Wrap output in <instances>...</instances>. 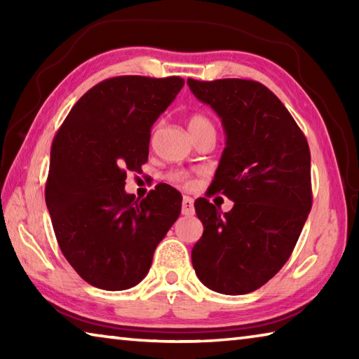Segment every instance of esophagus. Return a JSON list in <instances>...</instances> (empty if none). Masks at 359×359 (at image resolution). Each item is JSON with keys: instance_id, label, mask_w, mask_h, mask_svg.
I'll return each instance as SVG.
<instances>
[{"instance_id": "34e87169", "label": "esophagus", "mask_w": 359, "mask_h": 359, "mask_svg": "<svg viewBox=\"0 0 359 359\" xmlns=\"http://www.w3.org/2000/svg\"><path fill=\"white\" fill-rule=\"evenodd\" d=\"M182 214L184 215H193L194 214V204L190 196H184L182 199Z\"/></svg>"}]
</instances>
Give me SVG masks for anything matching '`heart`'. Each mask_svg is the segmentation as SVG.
<instances>
[{"label": "heart", "mask_w": 359, "mask_h": 359, "mask_svg": "<svg viewBox=\"0 0 359 359\" xmlns=\"http://www.w3.org/2000/svg\"><path fill=\"white\" fill-rule=\"evenodd\" d=\"M188 128H190L191 135H193V133H198V131L214 130V125H212V121L208 117H204V115L194 114V115H191L190 120H188ZM171 179L180 182V180H185V175L180 172H174V174H171Z\"/></svg>", "instance_id": "b5f03b06"}]
</instances>
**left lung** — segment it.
Masks as SVG:
<instances>
[{
    "label": "left lung",
    "mask_w": 359,
    "mask_h": 359,
    "mask_svg": "<svg viewBox=\"0 0 359 359\" xmlns=\"http://www.w3.org/2000/svg\"><path fill=\"white\" fill-rule=\"evenodd\" d=\"M196 98L222 120L224 147L210 193L234 201L220 212L194 201L204 233L191 263L205 287L245 294L287 263L312 208L311 150L294 118L263 83L244 79H188Z\"/></svg>",
    "instance_id": "8db88e82"
}]
</instances>
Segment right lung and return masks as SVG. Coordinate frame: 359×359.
<instances>
[{"label":"right lung","instance_id":"1","mask_svg":"<svg viewBox=\"0 0 359 359\" xmlns=\"http://www.w3.org/2000/svg\"><path fill=\"white\" fill-rule=\"evenodd\" d=\"M184 83L175 76L106 79L76 102L53 137L46 204L65 258L96 288L141 282L180 215L175 188L160 184L139 201L125 191V179L147 161L151 125Z\"/></svg>","mask_w":359,"mask_h":359}]
</instances>
